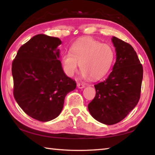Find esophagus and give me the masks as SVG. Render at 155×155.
<instances>
[{
  "instance_id": "34e87169",
  "label": "esophagus",
  "mask_w": 155,
  "mask_h": 155,
  "mask_svg": "<svg viewBox=\"0 0 155 155\" xmlns=\"http://www.w3.org/2000/svg\"><path fill=\"white\" fill-rule=\"evenodd\" d=\"M77 87L79 89H82L85 87V84L83 83H77Z\"/></svg>"
}]
</instances>
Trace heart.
<instances>
[{
  "label": "heart",
  "mask_w": 155,
  "mask_h": 155,
  "mask_svg": "<svg viewBox=\"0 0 155 155\" xmlns=\"http://www.w3.org/2000/svg\"><path fill=\"white\" fill-rule=\"evenodd\" d=\"M115 52L113 47L92 38L78 41L70 52L61 54V63L65 74L70 77L77 71L78 64L85 78L99 80L108 74L114 64Z\"/></svg>",
  "instance_id": "1"
}]
</instances>
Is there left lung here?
<instances>
[{
	"instance_id": "left-lung-1",
	"label": "left lung",
	"mask_w": 155,
	"mask_h": 155,
	"mask_svg": "<svg viewBox=\"0 0 155 155\" xmlns=\"http://www.w3.org/2000/svg\"><path fill=\"white\" fill-rule=\"evenodd\" d=\"M116 61L105 81L94 85L96 96L88 104L94 119L112 125L124 118L140 98L143 67L131 45L113 37Z\"/></svg>"
}]
</instances>
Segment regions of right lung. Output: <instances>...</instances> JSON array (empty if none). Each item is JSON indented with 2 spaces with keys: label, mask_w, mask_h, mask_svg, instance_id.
<instances>
[{
  "label": "right lung",
  "mask_w": 155,
  "mask_h": 155,
  "mask_svg": "<svg viewBox=\"0 0 155 155\" xmlns=\"http://www.w3.org/2000/svg\"><path fill=\"white\" fill-rule=\"evenodd\" d=\"M61 41L38 34L20 47L12 63L14 96L28 115L41 122L59 116L65 96L77 87L59 60Z\"/></svg>",
  "instance_id": "obj_1"
}]
</instances>
